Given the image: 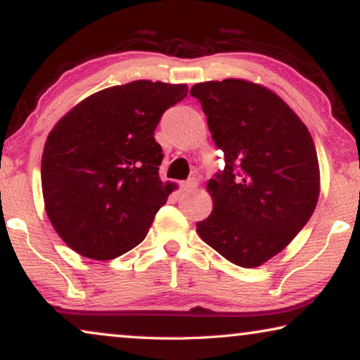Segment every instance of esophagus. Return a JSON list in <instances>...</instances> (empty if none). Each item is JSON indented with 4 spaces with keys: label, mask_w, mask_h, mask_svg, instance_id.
<instances>
[{
    "label": "esophagus",
    "mask_w": 360,
    "mask_h": 360,
    "mask_svg": "<svg viewBox=\"0 0 360 360\" xmlns=\"http://www.w3.org/2000/svg\"><path fill=\"white\" fill-rule=\"evenodd\" d=\"M196 186H198V181L195 179H190L181 184V191H185V193H191V191L196 190Z\"/></svg>",
    "instance_id": "esophagus-1"
}]
</instances>
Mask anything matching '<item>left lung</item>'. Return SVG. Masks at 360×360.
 <instances>
[{
  "label": "left lung",
  "mask_w": 360,
  "mask_h": 360,
  "mask_svg": "<svg viewBox=\"0 0 360 360\" xmlns=\"http://www.w3.org/2000/svg\"><path fill=\"white\" fill-rule=\"evenodd\" d=\"M198 98L226 167L206 190L213 200L196 233L239 267L254 269L292 243L319 198L313 137L269 88L243 78L196 83Z\"/></svg>",
  "instance_id": "obj_1"
}]
</instances>
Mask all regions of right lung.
Returning <instances> with one entry per match:
<instances>
[{"label":"right lung","instance_id":"right-lung-1","mask_svg":"<svg viewBox=\"0 0 360 360\" xmlns=\"http://www.w3.org/2000/svg\"><path fill=\"white\" fill-rule=\"evenodd\" d=\"M188 86L137 80L93 93L49 132L42 195L53 229L93 260L120 257L147 236L170 186L154 131Z\"/></svg>","mask_w":360,"mask_h":360}]
</instances>
